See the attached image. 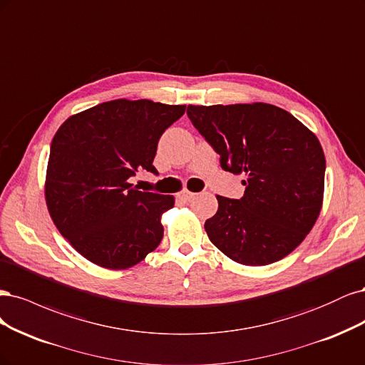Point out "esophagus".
I'll list each match as a JSON object with an SVG mask.
<instances>
[{"label":"esophagus","mask_w":365,"mask_h":365,"mask_svg":"<svg viewBox=\"0 0 365 365\" xmlns=\"http://www.w3.org/2000/svg\"><path fill=\"white\" fill-rule=\"evenodd\" d=\"M197 194L195 192H191V191H187V190H183V191H180L179 192V198L180 200H183V202H191V200L195 197Z\"/></svg>","instance_id":"obj_1"}]
</instances>
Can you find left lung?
Listing matches in <instances>:
<instances>
[{
	"label": "left lung",
	"mask_w": 365,
	"mask_h": 365,
	"mask_svg": "<svg viewBox=\"0 0 365 365\" xmlns=\"http://www.w3.org/2000/svg\"><path fill=\"white\" fill-rule=\"evenodd\" d=\"M221 168L245 175L242 198L217 195L205 230L218 250L242 265L288 256L314 227L324 194L326 159L319 138L273 104L187 106Z\"/></svg>",
	"instance_id": "8db88e82"
}]
</instances>
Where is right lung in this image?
Returning <instances> with one entry per match:
<instances>
[{
  "mask_svg": "<svg viewBox=\"0 0 365 365\" xmlns=\"http://www.w3.org/2000/svg\"><path fill=\"white\" fill-rule=\"evenodd\" d=\"M186 106L112 100L76 113L56 132L45 178L50 217L92 264L125 269L160 244L162 214L173 195L143 192L128 182L153 167L162 133Z\"/></svg>",
  "mask_w": 365,
  "mask_h": 365,
  "instance_id": "1",
  "label": "right lung"
}]
</instances>
